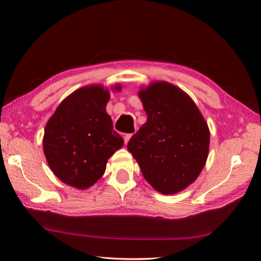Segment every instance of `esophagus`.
I'll list each match as a JSON object with an SVG mask.
<instances>
[{
	"instance_id": "1",
	"label": "esophagus",
	"mask_w": 261,
	"mask_h": 261,
	"mask_svg": "<svg viewBox=\"0 0 261 261\" xmlns=\"http://www.w3.org/2000/svg\"><path fill=\"white\" fill-rule=\"evenodd\" d=\"M132 137V135H125L124 137H123V140H124V144H128V142H129V140H130V138Z\"/></svg>"
}]
</instances>
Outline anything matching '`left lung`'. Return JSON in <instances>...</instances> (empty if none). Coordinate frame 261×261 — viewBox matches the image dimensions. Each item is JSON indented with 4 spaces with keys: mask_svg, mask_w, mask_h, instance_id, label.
<instances>
[{
    "mask_svg": "<svg viewBox=\"0 0 261 261\" xmlns=\"http://www.w3.org/2000/svg\"><path fill=\"white\" fill-rule=\"evenodd\" d=\"M147 121L128 143L144 179L162 195L182 191L199 177L209 152L210 131L185 91L154 81L139 91Z\"/></svg>",
    "mask_w": 261,
    "mask_h": 261,
    "instance_id": "obj_1",
    "label": "left lung"
}]
</instances>
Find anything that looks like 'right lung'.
<instances>
[{"label":"right lung","instance_id":"add662e5","mask_svg":"<svg viewBox=\"0 0 261 261\" xmlns=\"http://www.w3.org/2000/svg\"><path fill=\"white\" fill-rule=\"evenodd\" d=\"M117 84L112 90L121 91ZM108 88L91 84L60 103L44 129L43 151L53 173L65 185L88 189L106 171L108 159L122 148L106 110Z\"/></svg>","mask_w":261,"mask_h":261}]
</instances>
